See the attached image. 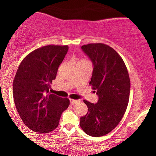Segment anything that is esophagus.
Returning <instances> with one entry per match:
<instances>
[{
    "label": "esophagus",
    "mask_w": 156,
    "mask_h": 156,
    "mask_svg": "<svg viewBox=\"0 0 156 156\" xmlns=\"http://www.w3.org/2000/svg\"><path fill=\"white\" fill-rule=\"evenodd\" d=\"M70 104H76L77 102L79 101V100H76V99H70Z\"/></svg>",
    "instance_id": "1"
}]
</instances>
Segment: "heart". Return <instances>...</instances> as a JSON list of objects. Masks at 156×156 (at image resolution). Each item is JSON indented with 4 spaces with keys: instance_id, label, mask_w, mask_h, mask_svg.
<instances>
[{
    "instance_id": "1",
    "label": "heart",
    "mask_w": 156,
    "mask_h": 156,
    "mask_svg": "<svg viewBox=\"0 0 156 156\" xmlns=\"http://www.w3.org/2000/svg\"><path fill=\"white\" fill-rule=\"evenodd\" d=\"M80 61H84V59H81V60H80Z\"/></svg>"
}]
</instances>
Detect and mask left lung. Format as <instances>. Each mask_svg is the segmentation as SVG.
Wrapping results in <instances>:
<instances>
[{"instance_id": "left-lung-1", "label": "left lung", "mask_w": 156, "mask_h": 156, "mask_svg": "<svg viewBox=\"0 0 156 156\" xmlns=\"http://www.w3.org/2000/svg\"><path fill=\"white\" fill-rule=\"evenodd\" d=\"M92 62L94 69L89 85L97 90V104L84 100L88 112L80 118V126L94 137L105 136L119 124L129 100L131 82L123 59L112 47L103 43L82 46Z\"/></svg>"}]
</instances>
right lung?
I'll list each match as a JSON object with an SVG mask.
<instances>
[{
    "mask_svg": "<svg viewBox=\"0 0 156 156\" xmlns=\"http://www.w3.org/2000/svg\"><path fill=\"white\" fill-rule=\"evenodd\" d=\"M67 45H46L29 53L19 65L12 85L15 105L29 129L48 133L58 126L59 119L69 105L68 98L49 93Z\"/></svg>",
    "mask_w": 156,
    "mask_h": 156,
    "instance_id": "1",
    "label": "right lung"
}]
</instances>
